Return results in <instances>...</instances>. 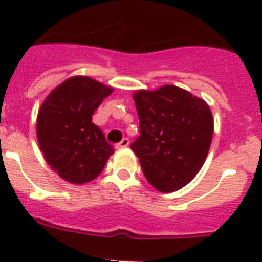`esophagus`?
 I'll return each mask as SVG.
<instances>
[{
	"mask_svg": "<svg viewBox=\"0 0 262 262\" xmlns=\"http://www.w3.org/2000/svg\"><path fill=\"white\" fill-rule=\"evenodd\" d=\"M127 145H129V139L125 137V139L121 140V141L115 145V148H117V149H123V148H126Z\"/></svg>",
	"mask_w": 262,
	"mask_h": 262,
	"instance_id": "obj_1",
	"label": "esophagus"
}]
</instances>
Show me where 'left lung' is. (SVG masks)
<instances>
[{
	"mask_svg": "<svg viewBox=\"0 0 262 262\" xmlns=\"http://www.w3.org/2000/svg\"><path fill=\"white\" fill-rule=\"evenodd\" d=\"M140 136L132 143L145 178L163 193L190 182L211 147L213 119L204 100L174 85L133 96Z\"/></svg>",
	"mask_w": 262,
	"mask_h": 262,
	"instance_id": "8db88e82",
	"label": "left lung"
}]
</instances>
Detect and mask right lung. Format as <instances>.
Here are the masks:
<instances>
[{
	"mask_svg": "<svg viewBox=\"0 0 262 262\" xmlns=\"http://www.w3.org/2000/svg\"><path fill=\"white\" fill-rule=\"evenodd\" d=\"M110 87L77 76L51 91L38 114L36 135L45 159L61 178L87 183L104 168L114 148L92 122Z\"/></svg>",
	"mask_w": 262,
	"mask_h": 262,
	"instance_id": "1",
	"label": "right lung"
}]
</instances>
